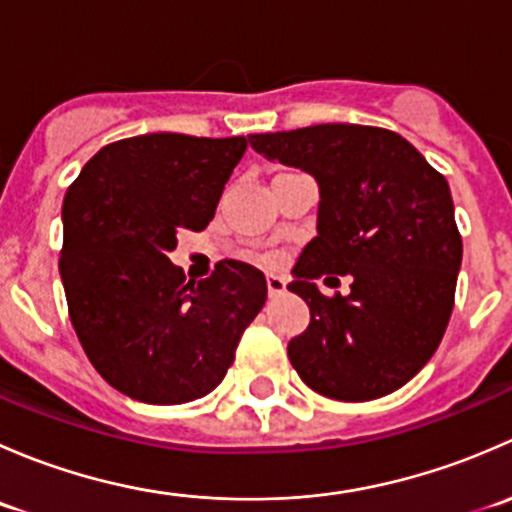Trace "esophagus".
<instances>
[{
	"label": "esophagus",
	"mask_w": 512,
	"mask_h": 512,
	"mask_svg": "<svg viewBox=\"0 0 512 512\" xmlns=\"http://www.w3.org/2000/svg\"><path fill=\"white\" fill-rule=\"evenodd\" d=\"M285 289H287L285 277L267 275V292H270V297H280V294L285 292Z\"/></svg>",
	"instance_id": "1"
}]
</instances>
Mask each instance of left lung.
I'll list each match as a JSON object with an SVG mask.
<instances>
[{"label":"left lung","instance_id":"left-lung-1","mask_svg":"<svg viewBox=\"0 0 512 512\" xmlns=\"http://www.w3.org/2000/svg\"><path fill=\"white\" fill-rule=\"evenodd\" d=\"M247 141L319 185L317 237L287 285L312 314L287 347L299 379L337 401L401 389L436 352L453 312L463 242L446 178L406 138L376 126L322 123ZM322 274H352L353 292L324 298L313 285Z\"/></svg>","mask_w":512,"mask_h":512}]
</instances>
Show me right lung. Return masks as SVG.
<instances>
[{
  "label": "right lung",
  "instance_id": "obj_1",
  "mask_svg": "<svg viewBox=\"0 0 512 512\" xmlns=\"http://www.w3.org/2000/svg\"><path fill=\"white\" fill-rule=\"evenodd\" d=\"M247 138L146 133L108 143L61 208L59 272L69 317L94 369L143 404H185L225 379L242 332L267 299L257 267L215 265L185 280L168 252L205 230Z\"/></svg>",
  "mask_w": 512,
  "mask_h": 512
}]
</instances>
